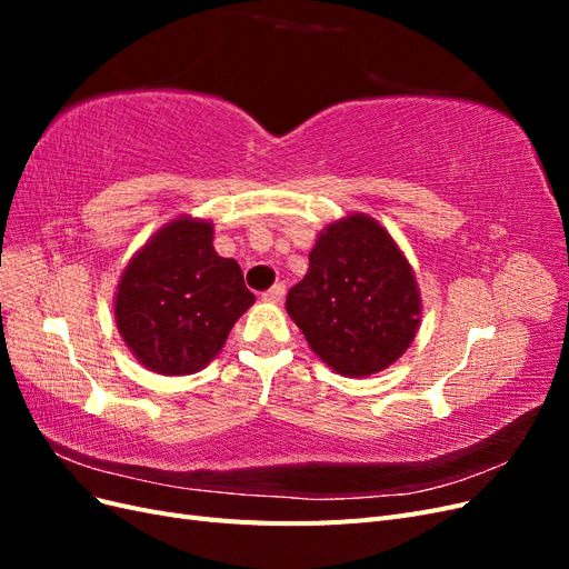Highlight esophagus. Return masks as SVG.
I'll return each mask as SVG.
<instances>
[{
	"label": "esophagus",
	"instance_id": "34e87169",
	"mask_svg": "<svg viewBox=\"0 0 569 569\" xmlns=\"http://www.w3.org/2000/svg\"><path fill=\"white\" fill-rule=\"evenodd\" d=\"M282 297H284V284H274V287H270L268 291H263V295H261V299L268 301V303H280Z\"/></svg>",
	"mask_w": 569,
	"mask_h": 569
}]
</instances>
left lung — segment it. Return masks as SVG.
Returning a JSON list of instances; mask_svg holds the SVG:
<instances>
[{"instance_id":"obj_1","label":"left lung","mask_w":569,"mask_h":569,"mask_svg":"<svg viewBox=\"0 0 569 569\" xmlns=\"http://www.w3.org/2000/svg\"><path fill=\"white\" fill-rule=\"evenodd\" d=\"M287 313L332 372L368 377L408 351L420 330L422 299L391 232L353 211L320 230L306 278L289 289Z\"/></svg>"}]
</instances>
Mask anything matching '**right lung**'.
I'll use <instances>...</instances> for the list:
<instances>
[{
    "instance_id": "right-lung-1",
    "label": "right lung",
    "mask_w": 569,
    "mask_h": 569,
    "mask_svg": "<svg viewBox=\"0 0 569 569\" xmlns=\"http://www.w3.org/2000/svg\"><path fill=\"white\" fill-rule=\"evenodd\" d=\"M253 301L239 263L213 249V222L178 216L128 261L113 318L137 363L182 377L211 363Z\"/></svg>"
}]
</instances>
